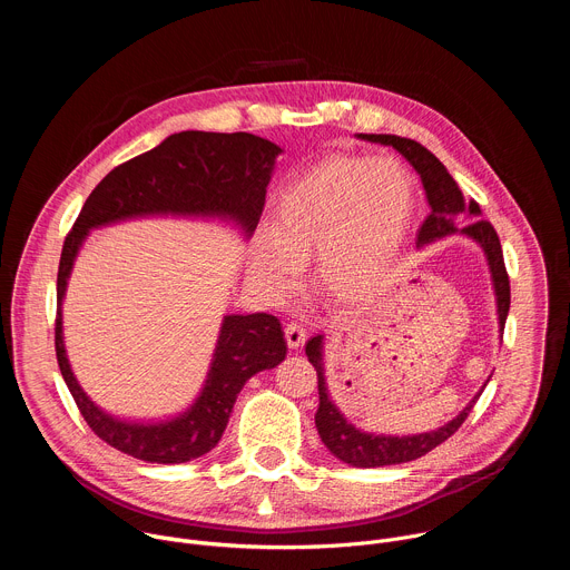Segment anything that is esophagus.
Here are the masks:
<instances>
[{"mask_svg": "<svg viewBox=\"0 0 570 570\" xmlns=\"http://www.w3.org/2000/svg\"><path fill=\"white\" fill-rule=\"evenodd\" d=\"M284 334H286V343H288L291 350L302 347V343H304V338H306V332H304V327H302L299 322H288Z\"/></svg>", "mask_w": 570, "mask_h": 570, "instance_id": "34e87169", "label": "esophagus"}]
</instances>
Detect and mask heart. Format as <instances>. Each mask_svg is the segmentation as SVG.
Returning a JSON list of instances; mask_svg holds the SVG:
<instances>
[{
    "mask_svg": "<svg viewBox=\"0 0 570 570\" xmlns=\"http://www.w3.org/2000/svg\"><path fill=\"white\" fill-rule=\"evenodd\" d=\"M415 205V183L399 161L324 159L279 194L271 232L255 238L250 273L273 297H288L315 259L320 291L343 302L372 297L403 255Z\"/></svg>",
    "mask_w": 570,
    "mask_h": 570,
    "instance_id": "b5f03b06",
    "label": "heart"
}]
</instances>
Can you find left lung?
I'll return each instance as SVG.
<instances>
[{
  "label": "left lung",
  "instance_id": "8db88e82",
  "mask_svg": "<svg viewBox=\"0 0 570 570\" xmlns=\"http://www.w3.org/2000/svg\"><path fill=\"white\" fill-rule=\"evenodd\" d=\"M356 137L372 141V144L392 146L394 150H399L405 157V161H409V165L417 171V176L422 178L431 214L426 216V220L422 223V227L417 232V250L429 246V243H435L451 234L471 238L482 250V255L487 259V268H490L492 288H494V297H497L499 332L503 334L508 311H510V279L505 273L499 234L492 227V223H487V220H473V223L460 227L462 223H466L480 214L478 203L464 200L458 183L446 171V167L429 148H424L415 139H405V137H396V135H363V132ZM306 356H308V363L317 372V394H320V405L315 413L317 435L324 442V446H327L338 460H343L352 466H361V469L411 462V460L426 455L442 442H446L462 426V422L466 420V415L473 409V403L482 394L484 385L492 379V374H490V379L482 383V387L473 394V399L464 405V409L451 422H446L444 426H440L435 431L415 433V435H383V433L376 435V433H365V431L356 429L341 413L336 401L332 399L327 376H324V334H315L306 343Z\"/></svg>",
  "mask_w": 570,
  "mask_h": 570
}]
</instances>
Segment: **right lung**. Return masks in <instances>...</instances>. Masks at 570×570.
Returning <instances> with one entry per match:
<instances>
[{
	"mask_svg": "<svg viewBox=\"0 0 570 570\" xmlns=\"http://www.w3.org/2000/svg\"><path fill=\"white\" fill-rule=\"evenodd\" d=\"M282 153L271 139L250 132H176L112 169L80 209L58 266L56 358L80 415L117 451L157 464H183L209 453L223 438L240 387L286 358V341L271 313L223 315L205 383L187 411L146 424L108 415L73 376L62 336V299L88 234L124 220L171 216L218 220L250 238Z\"/></svg>",
	"mask_w": 570,
	"mask_h": 570,
	"instance_id": "1",
	"label": "right lung"
}]
</instances>
